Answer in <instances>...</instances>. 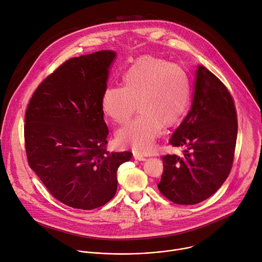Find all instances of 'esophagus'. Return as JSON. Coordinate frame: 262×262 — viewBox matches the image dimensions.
<instances>
[{"label": "esophagus", "instance_id": "34e87169", "mask_svg": "<svg viewBox=\"0 0 262 262\" xmlns=\"http://www.w3.org/2000/svg\"><path fill=\"white\" fill-rule=\"evenodd\" d=\"M134 159L137 160V161H145V160H146V159H145L142 155H140V154H134Z\"/></svg>", "mask_w": 262, "mask_h": 262}]
</instances>
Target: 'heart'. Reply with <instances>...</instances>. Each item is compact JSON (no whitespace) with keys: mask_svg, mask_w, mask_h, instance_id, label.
Returning <instances> with one entry per match:
<instances>
[{"mask_svg":"<svg viewBox=\"0 0 262 262\" xmlns=\"http://www.w3.org/2000/svg\"><path fill=\"white\" fill-rule=\"evenodd\" d=\"M192 98L189 74L175 64L152 56L139 58L124 73L122 87L107 88L101 98L105 116L125 123L137 110L141 114L116 134L117 143L147 154L163 125H175L188 112Z\"/></svg>","mask_w":262,"mask_h":262,"instance_id":"obj_1","label":"heart"}]
</instances>
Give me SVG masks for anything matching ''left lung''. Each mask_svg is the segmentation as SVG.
Returning <instances> with one entry per match:
<instances>
[{
    "label": "left lung",
    "mask_w": 262,
    "mask_h": 262,
    "mask_svg": "<svg viewBox=\"0 0 262 262\" xmlns=\"http://www.w3.org/2000/svg\"><path fill=\"white\" fill-rule=\"evenodd\" d=\"M237 138L234 100L204 66L196 71L192 106L170 140L185 147L181 157H163L158 188L173 203L191 205L213 195L231 171Z\"/></svg>",
    "instance_id": "8db88e82"
}]
</instances>
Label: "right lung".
I'll use <instances>...</instances> for the list:
<instances>
[{
  "instance_id": "1",
  "label": "right lung",
  "mask_w": 262,
  "mask_h": 262,
  "mask_svg": "<svg viewBox=\"0 0 262 262\" xmlns=\"http://www.w3.org/2000/svg\"><path fill=\"white\" fill-rule=\"evenodd\" d=\"M112 51L71 58L37 87L25 116L30 168L53 197L79 209L100 207L117 191V169L132 152L105 150L101 98Z\"/></svg>"
}]
</instances>
